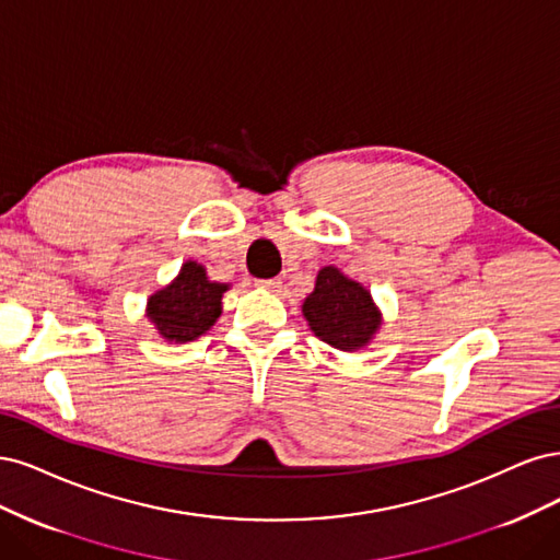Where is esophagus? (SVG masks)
<instances>
[{
    "mask_svg": "<svg viewBox=\"0 0 560 560\" xmlns=\"http://www.w3.org/2000/svg\"><path fill=\"white\" fill-rule=\"evenodd\" d=\"M256 285L267 288V291H279L281 281H279V279H260V281H256Z\"/></svg>",
    "mask_w": 560,
    "mask_h": 560,
    "instance_id": "obj_1",
    "label": "esophagus"
}]
</instances>
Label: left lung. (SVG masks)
<instances>
[{"instance_id": "8db88e82", "label": "left lung", "mask_w": 560, "mask_h": 560, "mask_svg": "<svg viewBox=\"0 0 560 560\" xmlns=\"http://www.w3.org/2000/svg\"><path fill=\"white\" fill-rule=\"evenodd\" d=\"M302 312L316 337L341 351L365 347L378 328L370 293L337 267L320 269L314 293L304 300Z\"/></svg>"}]
</instances>
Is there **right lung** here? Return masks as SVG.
<instances>
[{"mask_svg":"<svg viewBox=\"0 0 560 560\" xmlns=\"http://www.w3.org/2000/svg\"><path fill=\"white\" fill-rule=\"evenodd\" d=\"M225 283H211L202 265L186 262L182 275L149 300V316L158 332L170 341H192L221 316Z\"/></svg>","mask_w":560,"mask_h":560,"instance_id":"right-lung-1","label":"right lung"}]
</instances>
